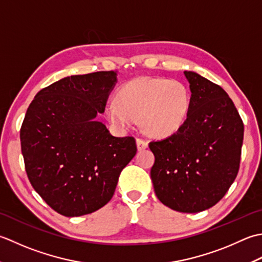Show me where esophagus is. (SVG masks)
<instances>
[{"label": "esophagus", "instance_id": "34e87169", "mask_svg": "<svg viewBox=\"0 0 262 262\" xmlns=\"http://www.w3.org/2000/svg\"><path fill=\"white\" fill-rule=\"evenodd\" d=\"M148 147V142L146 140H143L141 138H138L137 139V148L139 151L143 150V149H146Z\"/></svg>", "mask_w": 262, "mask_h": 262}]
</instances>
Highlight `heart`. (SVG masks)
Wrapping results in <instances>:
<instances>
[{
	"label": "heart",
	"instance_id": "1",
	"mask_svg": "<svg viewBox=\"0 0 262 262\" xmlns=\"http://www.w3.org/2000/svg\"><path fill=\"white\" fill-rule=\"evenodd\" d=\"M190 106V92L180 80L140 77L117 89L115 100L105 104L104 115L121 130L130 129L141 120L148 135L164 138L184 124Z\"/></svg>",
	"mask_w": 262,
	"mask_h": 262
}]
</instances>
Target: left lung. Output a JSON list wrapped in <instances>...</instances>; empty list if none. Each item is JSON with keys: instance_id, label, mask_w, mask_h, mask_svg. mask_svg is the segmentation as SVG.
<instances>
[{"instance_id": "8db88e82", "label": "left lung", "mask_w": 262, "mask_h": 262, "mask_svg": "<svg viewBox=\"0 0 262 262\" xmlns=\"http://www.w3.org/2000/svg\"><path fill=\"white\" fill-rule=\"evenodd\" d=\"M191 106L174 135L151 141L150 170L155 193L170 209L199 212L215 206L235 180L244 125L232 99L221 86L184 71Z\"/></svg>"}]
</instances>
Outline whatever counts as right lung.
Listing matches in <instances>:
<instances>
[{
    "label": "right lung",
    "mask_w": 262,
    "mask_h": 262,
    "mask_svg": "<svg viewBox=\"0 0 262 262\" xmlns=\"http://www.w3.org/2000/svg\"><path fill=\"white\" fill-rule=\"evenodd\" d=\"M116 83L115 71L63 78L37 93L20 129L25 168L35 191L67 217L92 213L113 196L137 152L96 121Z\"/></svg>",
    "instance_id": "1"
}]
</instances>
